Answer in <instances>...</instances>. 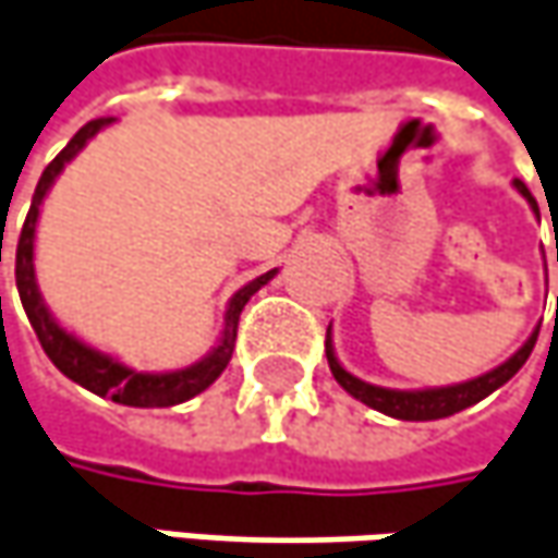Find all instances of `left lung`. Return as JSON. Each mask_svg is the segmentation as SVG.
I'll return each instance as SVG.
<instances>
[{"label": "left lung", "instance_id": "left-lung-1", "mask_svg": "<svg viewBox=\"0 0 558 558\" xmlns=\"http://www.w3.org/2000/svg\"><path fill=\"white\" fill-rule=\"evenodd\" d=\"M515 187L527 197L531 207H537V201L531 197L527 184L515 179ZM537 332H541V329H537ZM537 332H534V336H531V339H527L502 367L477 376V379H471V383L442 386V389H424V392H396V389H383V386H371V383L351 376L349 371H342V364L336 361L332 345H329V332H326V361H329V371L336 376V383H339L345 392H351L354 399H361V402L371 404L376 411H383V414H389V417H399V421H439V417H449V414H456V411H464V408L477 404L481 399H487L489 392H496L502 383H509V379L524 367V361L531 357L534 342H537Z\"/></svg>", "mask_w": 558, "mask_h": 558}]
</instances>
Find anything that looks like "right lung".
<instances>
[{"instance_id":"add662e5","label":"right lung","mask_w":558,"mask_h":558,"mask_svg":"<svg viewBox=\"0 0 558 558\" xmlns=\"http://www.w3.org/2000/svg\"><path fill=\"white\" fill-rule=\"evenodd\" d=\"M112 119H94L81 128L65 150L56 156L46 169H43L37 191H34V204L27 209V219L21 226V238H17V251H14V282H17V294H21V304H24V314L34 326L37 339H40L46 357L62 371V374L74 379L77 386L97 392L102 399H112L119 404H131V408H169V404L187 402L194 399L197 392H204L216 376L226 371L232 351H235V336H238V317L247 304V298L264 289L266 282L276 276V269H269L264 276H257L254 282H247L244 289H238L232 304H229V314H226V329H222V339L219 345L207 354L201 364L194 367H184L175 374H137V371H128L125 364L99 354V351L87 349L84 342H77L74 336H69L59 323L49 317V311L43 307L40 292H37V279H34V232H37V216H40V204L49 191V184L56 182V175L62 172V166L69 162L71 156L77 154L99 128L109 125ZM0 260H2V238H0Z\"/></svg>"}]
</instances>
